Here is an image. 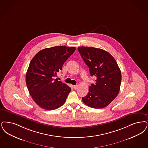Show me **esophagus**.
<instances>
[{
    "label": "esophagus",
    "instance_id": "obj_1",
    "mask_svg": "<svg viewBox=\"0 0 148 148\" xmlns=\"http://www.w3.org/2000/svg\"><path fill=\"white\" fill-rule=\"evenodd\" d=\"M77 88H78V85H76L74 86V89H75V90H77Z\"/></svg>",
    "mask_w": 148,
    "mask_h": 148
}]
</instances>
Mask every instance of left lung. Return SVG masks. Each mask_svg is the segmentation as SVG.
I'll return each instance as SVG.
<instances>
[{
	"instance_id": "1",
	"label": "left lung",
	"mask_w": 148,
	"mask_h": 148,
	"mask_svg": "<svg viewBox=\"0 0 148 148\" xmlns=\"http://www.w3.org/2000/svg\"><path fill=\"white\" fill-rule=\"evenodd\" d=\"M77 49L89 66L90 75L96 77L88 95L82 98L83 102L94 108L107 106L118 95L121 86V71L116 60L100 48L80 47Z\"/></svg>"
}]
</instances>
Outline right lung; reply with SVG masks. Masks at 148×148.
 <instances>
[{"instance_id": "obj_1", "label": "right lung", "mask_w": 148, "mask_h": 148, "mask_svg": "<svg viewBox=\"0 0 148 148\" xmlns=\"http://www.w3.org/2000/svg\"><path fill=\"white\" fill-rule=\"evenodd\" d=\"M75 51L74 47L55 46L39 51L30 62L26 83L33 100L42 108L53 110L62 106L71 91L54 77Z\"/></svg>"}]
</instances>
